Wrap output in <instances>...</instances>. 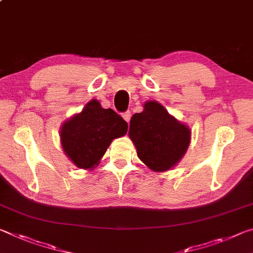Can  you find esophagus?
Wrapping results in <instances>:
<instances>
[{
  "mask_svg": "<svg viewBox=\"0 0 253 253\" xmlns=\"http://www.w3.org/2000/svg\"><path fill=\"white\" fill-rule=\"evenodd\" d=\"M123 118L125 119V121L128 123L130 121V117H131V114H130V111L129 110H127V111H125V113H123Z\"/></svg>",
  "mask_w": 253,
  "mask_h": 253,
  "instance_id": "1",
  "label": "esophagus"
}]
</instances>
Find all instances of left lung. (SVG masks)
<instances>
[{
    "label": "left lung",
    "mask_w": 253,
    "mask_h": 253,
    "mask_svg": "<svg viewBox=\"0 0 253 253\" xmlns=\"http://www.w3.org/2000/svg\"><path fill=\"white\" fill-rule=\"evenodd\" d=\"M128 134L140 161L155 172L177 164L191 139L190 129L157 101H147L142 113L132 115Z\"/></svg>",
    "instance_id": "obj_1"
}]
</instances>
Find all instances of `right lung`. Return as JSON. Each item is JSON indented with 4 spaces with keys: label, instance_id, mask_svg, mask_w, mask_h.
Masks as SVG:
<instances>
[{
    "label": "right lung",
    "instance_id": "right-lung-1",
    "mask_svg": "<svg viewBox=\"0 0 253 253\" xmlns=\"http://www.w3.org/2000/svg\"><path fill=\"white\" fill-rule=\"evenodd\" d=\"M127 129L128 124L117 113L91 100L80 114L63 124L60 137L63 151L77 168L91 169L113 139L125 135Z\"/></svg>",
    "mask_w": 253,
    "mask_h": 253
}]
</instances>
